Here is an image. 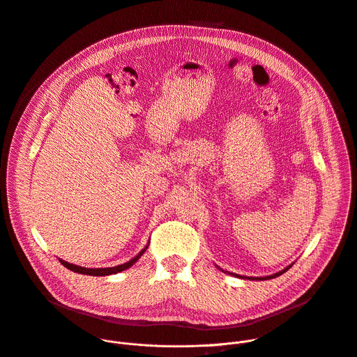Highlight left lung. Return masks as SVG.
Wrapping results in <instances>:
<instances>
[{"instance_id":"obj_1","label":"left lung","mask_w":357,"mask_h":357,"mask_svg":"<svg viewBox=\"0 0 357 357\" xmlns=\"http://www.w3.org/2000/svg\"><path fill=\"white\" fill-rule=\"evenodd\" d=\"M291 266H292V264H291ZM291 266H288V267H285L282 271H280V273H275V274H273V275H268V277H257V278H250V277H241V275H237V274H233V273H229V274H231V275H236V277H240V278H248V280H260V281H263V280H271V278L280 277L281 274H284L285 271H288V270L291 268Z\"/></svg>"}]
</instances>
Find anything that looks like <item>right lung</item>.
<instances>
[{"label":"right lung","mask_w":357,"mask_h":357,"mask_svg":"<svg viewBox=\"0 0 357 357\" xmlns=\"http://www.w3.org/2000/svg\"><path fill=\"white\" fill-rule=\"evenodd\" d=\"M146 248H148V244L137 254V256H135L134 259H131L130 261H127V263H124V264H120V266H116V267H109V268H84V267H80V266L70 264V263H68V261H65V260H61V259H59V261H61L68 270H70V271H73V273H79V274H84V275H94V277L112 275V274L121 273V271L130 268L131 266H134V264L138 261V259L142 256L144 251H145Z\"/></svg>","instance_id":"right-lung-1"}]
</instances>
